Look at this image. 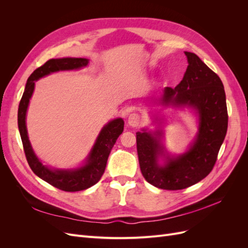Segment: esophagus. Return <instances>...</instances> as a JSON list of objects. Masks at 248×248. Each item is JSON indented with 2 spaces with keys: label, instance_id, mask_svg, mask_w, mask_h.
<instances>
[{
  "label": "esophagus",
  "instance_id": "esophagus-1",
  "mask_svg": "<svg viewBox=\"0 0 248 248\" xmlns=\"http://www.w3.org/2000/svg\"><path fill=\"white\" fill-rule=\"evenodd\" d=\"M128 124L131 127H138L140 124V118L138 114H131L128 117Z\"/></svg>",
  "mask_w": 248,
  "mask_h": 248
}]
</instances>
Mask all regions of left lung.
Masks as SVG:
<instances>
[{
    "label": "left lung",
    "mask_w": 248,
    "mask_h": 248,
    "mask_svg": "<svg viewBox=\"0 0 248 248\" xmlns=\"http://www.w3.org/2000/svg\"><path fill=\"white\" fill-rule=\"evenodd\" d=\"M188 66L176 88L162 90L157 104L162 108H189L198 117V132L182 154L170 155L163 145L162 128L137 132L141 174L157 188L179 190L209 175L228 130V109L222 81L193 52L184 51ZM162 118L154 117L161 125Z\"/></svg>",
    "instance_id": "obj_1"
}]
</instances>
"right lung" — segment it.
<instances>
[{"label":"right lung","instance_id":"right-lung-1","mask_svg":"<svg viewBox=\"0 0 248 248\" xmlns=\"http://www.w3.org/2000/svg\"><path fill=\"white\" fill-rule=\"evenodd\" d=\"M88 64L89 60L85 58H61L48 60L46 64L37 68L29 77L25 92L22 94L18 107V130L30 168L32 169L36 176L64 191L85 190L99 181L104 170H106L110 150L114 147L120 134L123 132V119H114L102 127L91 151L80 167L74 169H51L43 164L37 157L31 142H30L26 123L27 110L30 99H31L35 89V81L48 76L50 73L66 70H78L84 68Z\"/></svg>","mask_w":248,"mask_h":248}]
</instances>
